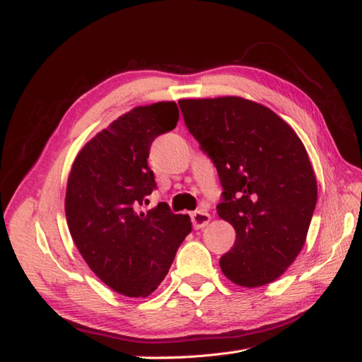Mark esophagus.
<instances>
[{
    "label": "esophagus",
    "instance_id": "1",
    "mask_svg": "<svg viewBox=\"0 0 362 362\" xmlns=\"http://www.w3.org/2000/svg\"><path fill=\"white\" fill-rule=\"evenodd\" d=\"M191 221H193L194 228H204L210 222V214L205 210H196L191 213Z\"/></svg>",
    "mask_w": 362,
    "mask_h": 362
}]
</instances>
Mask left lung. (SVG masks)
I'll return each mask as SVG.
<instances>
[{"label": "left lung", "instance_id": "obj_1", "mask_svg": "<svg viewBox=\"0 0 362 362\" xmlns=\"http://www.w3.org/2000/svg\"><path fill=\"white\" fill-rule=\"evenodd\" d=\"M183 121L216 166V210L236 232L219 264L245 288L271 283L302 250L317 182L297 134L267 107L238 96L182 99Z\"/></svg>", "mask_w": 362, "mask_h": 362}]
</instances>
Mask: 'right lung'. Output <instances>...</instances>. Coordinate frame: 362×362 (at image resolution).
<instances>
[{
	"instance_id": "add662e5",
	"label": "right lung",
	"mask_w": 362,
	"mask_h": 362,
	"mask_svg": "<svg viewBox=\"0 0 362 362\" xmlns=\"http://www.w3.org/2000/svg\"><path fill=\"white\" fill-rule=\"evenodd\" d=\"M177 121L175 103L135 107L83 146L68 177L65 214L76 247L107 286L129 297L157 289L191 232L188 214L165 202L140 209L157 188L151 144Z\"/></svg>"
}]
</instances>
